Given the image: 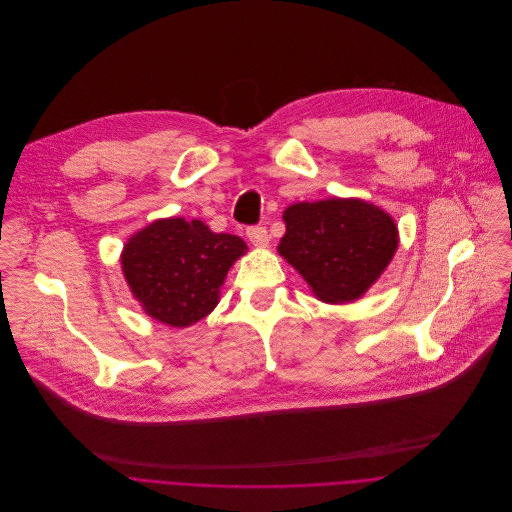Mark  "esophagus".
Wrapping results in <instances>:
<instances>
[{"instance_id": "34e87169", "label": "esophagus", "mask_w": 512, "mask_h": 512, "mask_svg": "<svg viewBox=\"0 0 512 512\" xmlns=\"http://www.w3.org/2000/svg\"><path fill=\"white\" fill-rule=\"evenodd\" d=\"M246 236H248V238H250V242H252L254 246H258V248L266 246V244H268V240H270L268 230H266L264 226H250V228L246 230Z\"/></svg>"}]
</instances>
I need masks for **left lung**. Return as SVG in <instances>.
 <instances>
[{
    "label": "left lung",
    "instance_id": "left-lung-1",
    "mask_svg": "<svg viewBox=\"0 0 512 512\" xmlns=\"http://www.w3.org/2000/svg\"><path fill=\"white\" fill-rule=\"evenodd\" d=\"M278 252L325 302L359 298L397 248L395 222L361 199L294 203Z\"/></svg>",
    "mask_w": 512,
    "mask_h": 512
}]
</instances>
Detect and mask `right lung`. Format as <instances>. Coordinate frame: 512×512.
Here are the masks:
<instances>
[{
    "instance_id": "1",
    "label": "right lung",
    "mask_w": 512,
    "mask_h": 512,
    "mask_svg": "<svg viewBox=\"0 0 512 512\" xmlns=\"http://www.w3.org/2000/svg\"><path fill=\"white\" fill-rule=\"evenodd\" d=\"M246 252L242 238L214 234L199 220H157L123 250V272L149 317L189 327L218 304L230 266Z\"/></svg>"
}]
</instances>
